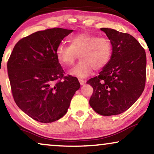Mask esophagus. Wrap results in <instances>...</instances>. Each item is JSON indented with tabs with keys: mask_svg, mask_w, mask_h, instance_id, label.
<instances>
[{
	"mask_svg": "<svg viewBox=\"0 0 154 154\" xmlns=\"http://www.w3.org/2000/svg\"><path fill=\"white\" fill-rule=\"evenodd\" d=\"M79 83H80L81 85H83L84 84H85V81L82 79H79Z\"/></svg>",
	"mask_w": 154,
	"mask_h": 154,
	"instance_id": "34e87169",
	"label": "esophagus"
}]
</instances>
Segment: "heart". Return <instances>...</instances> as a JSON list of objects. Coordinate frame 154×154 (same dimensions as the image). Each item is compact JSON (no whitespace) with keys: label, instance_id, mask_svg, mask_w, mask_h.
<instances>
[{"label":"heart","instance_id":"b5f03b06","mask_svg":"<svg viewBox=\"0 0 154 154\" xmlns=\"http://www.w3.org/2000/svg\"><path fill=\"white\" fill-rule=\"evenodd\" d=\"M69 46L60 43L56 49V57L64 66H69L79 56L80 61L68 71V74L79 78H85L93 69L100 70L109 63L112 46L107 38L98 37L89 32H82L68 38Z\"/></svg>","mask_w":154,"mask_h":154}]
</instances>
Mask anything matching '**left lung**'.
Instances as JSON below:
<instances>
[{"mask_svg":"<svg viewBox=\"0 0 154 154\" xmlns=\"http://www.w3.org/2000/svg\"><path fill=\"white\" fill-rule=\"evenodd\" d=\"M101 30L111 42L112 56L99 75L87 83L94 89L90 106L101 116H110L126 111L140 97L146 82V57L130 34L110 28Z\"/></svg>","mask_w":154,"mask_h":154,"instance_id":"left-lung-1","label":"left lung"}]
</instances>
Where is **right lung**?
I'll return each instance as SVG.
<instances>
[{
    "instance_id": "add662e5",
    "label": "right lung",
    "mask_w": 154,
    "mask_h": 154,
    "mask_svg": "<svg viewBox=\"0 0 154 154\" xmlns=\"http://www.w3.org/2000/svg\"><path fill=\"white\" fill-rule=\"evenodd\" d=\"M72 31L53 28L33 33L16 44L8 60L14 100L38 122L49 123L65 116L80 88L77 77H64L56 54L58 45Z\"/></svg>"
}]
</instances>
